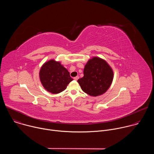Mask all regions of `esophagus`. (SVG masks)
Wrapping results in <instances>:
<instances>
[{
    "instance_id": "esophagus-1",
    "label": "esophagus",
    "mask_w": 154,
    "mask_h": 154,
    "mask_svg": "<svg viewBox=\"0 0 154 154\" xmlns=\"http://www.w3.org/2000/svg\"><path fill=\"white\" fill-rule=\"evenodd\" d=\"M79 76H76V77H74V79L75 80H77L78 79H79Z\"/></svg>"
}]
</instances>
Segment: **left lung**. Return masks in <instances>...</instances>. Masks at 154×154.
<instances>
[{
    "mask_svg": "<svg viewBox=\"0 0 154 154\" xmlns=\"http://www.w3.org/2000/svg\"><path fill=\"white\" fill-rule=\"evenodd\" d=\"M83 77L77 82L82 90L91 96L105 93L110 86L113 72L111 67L103 59L94 57L86 64Z\"/></svg>",
    "mask_w": 154,
    "mask_h": 154,
    "instance_id": "obj_1",
    "label": "left lung"
}]
</instances>
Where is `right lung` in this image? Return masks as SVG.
I'll return each mask as SVG.
<instances>
[{
  "label": "right lung",
  "mask_w": 154,
  "mask_h": 154,
  "mask_svg": "<svg viewBox=\"0 0 154 154\" xmlns=\"http://www.w3.org/2000/svg\"><path fill=\"white\" fill-rule=\"evenodd\" d=\"M39 78L44 88L52 94L64 91L73 79L68 71L60 62L51 60L42 65Z\"/></svg>",
  "instance_id": "right-lung-1"
}]
</instances>
